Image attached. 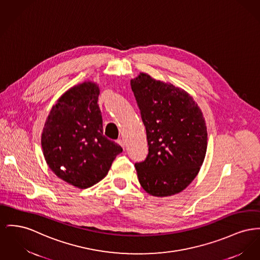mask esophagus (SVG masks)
<instances>
[{
  "label": "esophagus",
  "instance_id": "esophagus-1",
  "mask_svg": "<svg viewBox=\"0 0 260 260\" xmlns=\"http://www.w3.org/2000/svg\"><path fill=\"white\" fill-rule=\"evenodd\" d=\"M117 143H118L119 145H121L122 148L124 149V141H123V139H121V138L118 139V140H117Z\"/></svg>",
  "mask_w": 260,
  "mask_h": 260
}]
</instances>
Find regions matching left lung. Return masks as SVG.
I'll use <instances>...</instances> for the list:
<instances>
[{
	"label": "left lung",
	"mask_w": 260,
	"mask_h": 260,
	"mask_svg": "<svg viewBox=\"0 0 260 260\" xmlns=\"http://www.w3.org/2000/svg\"><path fill=\"white\" fill-rule=\"evenodd\" d=\"M143 124L148 155L136 163L138 181L153 197L181 192L198 176L207 148L201 110L180 87L140 73L131 80Z\"/></svg>",
	"instance_id": "8db88e82"
}]
</instances>
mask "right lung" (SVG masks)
Returning <instances> with one entry per match:
<instances>
[{
	"mask_svg": "<svg viewBox=\"0 0 260 260\" xmlns=\"http://www.w3.org/2000/svg\"><path fill=\"white\" fill-rule=\"evenodd\" d=\"M99 87L85 81L64 92L47 118L41 144L47 165L62 181L87 188L106 177L122 148L103 136Z\"/></svg>",
	"mask_w": 260,
	"mask_h": 260,
	"instance_id": "right-lung-1",
	"label": "right lung"
}]
</instances>
